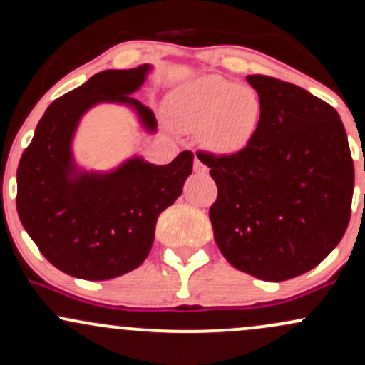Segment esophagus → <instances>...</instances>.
<instances>
[{
    "mask_svg": "<svg viewBox=\"0 0 365 365\" xmlns=\"http://www.w3.org/2000/svg\"><path fill=\"white\" fill-rule=\"evenodd\" d=\"M194 171H195L197 175H207V171H209L207 166L204 165V163L200 161V159L197 158V156H195V159H194Z\"/></svg>",
    "mask_w": 365,
    "mask_h": 365,
    "instance_id": "obj_1",
    "label": "esophagus"
}]
</instances>
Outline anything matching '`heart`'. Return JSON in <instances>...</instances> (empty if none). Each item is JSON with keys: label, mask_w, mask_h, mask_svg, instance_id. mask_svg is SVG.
Segmentation results:
<instances>
[{"label": "heart", "mask_w": 365, "mask_h": 365, "mask_svg": "<svg viewBox=\"0 0 365 365\" xmlns=\"http://www.w3.org/2000/svg\"><path fill=\"white\" fill-rule=\"evenodd\" d=\"M170 108L178 128L200 130L204 145L221 156L249 149L264 115L257 92L217 75L185 83L173 94Z\"/></svg>", "instance_id": "heart-1"}]
</instances>
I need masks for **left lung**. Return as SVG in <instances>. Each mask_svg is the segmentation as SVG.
<instances>
[{
    "instance_id": "1",
    "label": "left lung",
    "mask_w": 365,
    "mask_h": 365,
    "mask_svg": "<svg viewBox=\"0 0 365 365\" xmlns=\"http://www.w3.org/2000/svg\"><path fill=\"white\" fill-rule=\"evenodd\" d=\"M264 115L235 156L197 153L216 182L215 240L238 271L284 282L316 267L345 235L354 161L340 115L302 87L247 75Z\"/></svg>"
}]
</instances>
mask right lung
I'll list each match as a JSON object with an SVG mask.
<instances>
[{
  "instance_id": "right-lung-1",
  "label": "right lung",
  "mask_w": 365,
  "mask_h": 365,
  "mask_svg": "<svg viewBox=\"0 0 365 365\" xmlns=\"http://www.w3.org/2000/svg\"><path fill=\"white\" fill-rule=\"evenodd\" d=\"M150 65L104 70L49 104L16 170V211L41 254L63 273L103 282L139 267L150 252L158 217L182 194L194 154L170 165L130 158L106 173L81 171L72 156L73 133L98 103L132 106L148 132L156 118L132 96Z\"/></svg>"
}]
</instances>
